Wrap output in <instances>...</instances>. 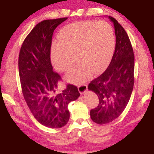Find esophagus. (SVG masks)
Listing matches in <instances>:
<instances>
[{
  "mask_svg": "<svg viewBox=\"0 0 154 154\" xmlns=\"http://www.w3.org/2000/svg\"><path fill=\"white\" fill-rule=\"evenodd\" d=\"M78 90H79V93H80L81 94H84L86 91H87V85H79L78 87Z\"/></svg>",
  "mask_w": 154,
  "mask_h": 154,
  "instance_id": "1",
  "label": "esophagus"
}]
</instances>
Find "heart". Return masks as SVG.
Instances as JSON below:
<instances>
[{
  "label": "heart",
  "instance_id": "b5f03b06",
  "mask_svg": "<svg viewBox=\"0 0 154 154\" xmlns=\"http://www.w3.org/2000/svg\"><path fill=\"white\" fill-rule=\"evenodd\" d=\"M51 43L50 58L57 71L69 70L75 54L78 63L66 76V80L81 85L99 73L111 60L116 44L114 32L106 22L84 21L63 26Z\"/></svg>",
  "mask_w": 154,
  "mask_h": 154
}]
</instances>
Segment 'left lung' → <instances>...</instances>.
I'll list each match as a JSON object with an SVG mask.
<instances>
[{
  "label": "left lung",
  "mask_w": 154,
  "mask_h": 154,
  "mask_svg": "<svg viewBox=\"0 0 154 154\" xmlns=\"http://www.w3.org/2000/svg\"><path fill=\"white\" fill-rule=\"evenodd\" d=\"M108 18L115 28V52L106 71L88 87L99 98L98 106L90 111L91 120L98 125L109 123L121 115L130 98L134 81V56L130 38L115 18Z\"/></svg>",
  "instance_id": "left-lung-1"
}]
</instances>
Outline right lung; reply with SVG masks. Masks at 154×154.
Returning <instances> with one entry per match:
<instances>
[{"mask_svg":"<svg viewBox=\"0 0 154 154\" xmlns=\"http://www.w3.org/2000/svg\"><path fill=\"white\" fill-rule=\"evenodd\" d=\"M67 17L46 20L31 31L20 48L18 67L24 100L36 120L50 128H60L68 122L69 102L80 94L76 86L67 85L57 92L60 76L53 70L50 48L54 30Z\"/></svg>","mask_w":154,"mask_h":154,"instance_id":"add662e5","label":"right lung"}]
</instances>
